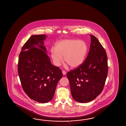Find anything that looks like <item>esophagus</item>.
<instances>
[{
  "label": "esophagus",
  "mask_w": 126,
  "mask_h": 126,
  "mask_svg": "<svg viewBox=\"0 0 126 126\" xmlns=\"http://www.w3.org/2000/svg\"><path fill=\"white\" fill-rule=\"evenodd\" d=\"M62 74H63V75H65L66 74V72H65V71L63 70V71H62Z\"/></svg>",
  "instance_id": "1"
}]
</instances>
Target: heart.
I'll return each instance as SVG.
<instances>
[{"instance_id":"b5f03b06","label":"heart","mask_w":126,"mask_h":126,"mask_svg":"<svg viewBox=\"0 0 126 126\" xmlns=\"http://www.w3.org/2000/svg\"><path fill=\"white\" fill-rule=\"evenodd\" d=\"M87 52L86 43L81 40L66 39L59 41L51 50V55L54 64L59 66L63 60L72 67L81 65Z\"/></svg>"}]
</instances>
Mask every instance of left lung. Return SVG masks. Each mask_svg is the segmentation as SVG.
I'll return each mask as SVG.
<instances>
[{"label":"left lung","instance_id":"1","mask_svg":"<svg viewBox=\"0 0 126 126\" xmlns=\"http://www.w3.org/2000/svg\"><path fill=\"white\" fill-rule=\"evenodd\" d=\"M90 36L91 42L86 60L66 74L72 96L80 103L90 102L100 94L108 73L106 52L94 36Z\"/></svg>","mask_w":126,"mask_h":126}]
</instances>
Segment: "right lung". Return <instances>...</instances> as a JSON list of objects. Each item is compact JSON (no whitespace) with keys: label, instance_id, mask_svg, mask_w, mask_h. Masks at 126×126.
Here are the masks:
<instances>
[{"label":"right lung","instance_id":"1","mask_svg":"<svg viewBox=\"0 0 126 126\" xmlns=\"http://www.w3.org/2000/svg\"><path fill=\"white\" fill-rule=\"evenodd\" d=\"M46 38L45 34L31 36L22 47L17 64L24 91L31 99L42 103L52 100L57 83L63 76L61 70L52 65L46 53Z\"/></svg>","mask_w":126,"mask_h":126}]
</instances>
